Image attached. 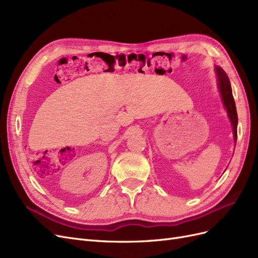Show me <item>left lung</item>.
Masks as SVG:
<instances>
[{"mask_svg": "<svg viewBox=\"0 0 258 258\" xmlns=\"http://www.w3.org/2000/svg\"><path fill=\"white\" fill-rule=\"evenodd\" d=\"M215 71L217 75V83L218 88H220L221 97L223 100V103L232 124V131H233V139L235 142H237V126H238V115H237V108L235 100H233L231 86L227 74L225 73L224 70L220 67H215Z\"/></svg>", "mask_w": 258, "mask_h": 258, "instance_id": "obj_1", "label": "left lung"}]
</instances>
